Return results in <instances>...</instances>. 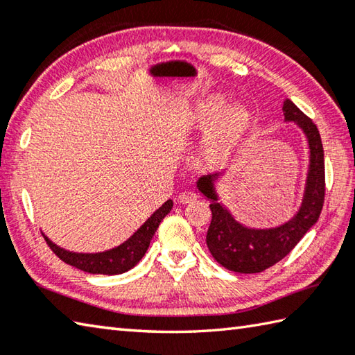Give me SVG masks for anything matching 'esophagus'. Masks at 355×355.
Listing matches in <instances>:
<instances>
[{"label": "esophagus", "mask_w": 355, "mask_h": 355, "mask_svg": "<svg viewBox=\"0 0 355 355\" xmlns=\"http://www.w3.org/2000/svg\"><path fill=\"white\" fill-rule=\"evenodd\" d=\"M198 199V195L195 191H182L178 196V202L179 204H193Z\"/></svg>", "instance_id": "1"}]
</instances>
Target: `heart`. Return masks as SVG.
I'll use <instances>...</instances> for the list:
<instances>
[{
    "label": "heart",
    "instance_id": "1",
    "mask_svg": "<svg viewBox=\"0 0 355 355\" xmlns=\"http://www.w3.org/2000/svg\"><path fill=\"white\" fill-rule=\"evenodd\" d=\"M224 110V102L215 97L199 105L195 111V122L199 126H211L207 140L205 156L210 162H223L243 142L250 126V114L244 106Z\"/></svg>",
    "mask_w": 355,
    "mask_h": 355
}]
</instances>
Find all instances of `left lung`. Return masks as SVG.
<instances>
[{
    "label": "left lung",
    "instance_id": "obj_1",
    "mask_svg": "<svg viewBox=\"0 0 355 355\" xmlns=\"http://www.w3.org/2000/svg\"><path fill=\"white\" fill-rule=\"evenodd\" d=\"M286 120H293L302 128L311 146V166L307 175L303 205L289 223L269 230H252L236 223L218 202L211 179L204 176L198 180V189L211 200V223L207 232V245L218 263L232 272L258 273L269 269L286 255H289L307 230L317 223L324 204V153L317 125L289 98L283 105Z\"/></svg>",
    "mask_w": 355,
    "mask_h": 355
}]
</instances>
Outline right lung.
<instances>
[{
    "label": "right lung",
    "mask_w": 355,
    "mask_h": 355,
    "mask_svg": "<svg viewBox=\"0 0 355 355\" xmlns=\"http://www.w3.org/2000/svg\"><path fill=\"white\" fill-rule=\"evenodd\" d=\"M173 200L168 199L160 207L159 210L153 213L151 218L140 227L128 241H125L122 245L116 247L112 250H106L102 253H72L64 249H60L44 236L46 243L51 247V250L55 255L64 261L66 264H71L77 269L88 273H102V275H117L135 267L148 249L151 238L155 236L157 227L168 213L171 211Z\"/></svg>",
    "instance_id": "obj_1"
}]
</instances>
